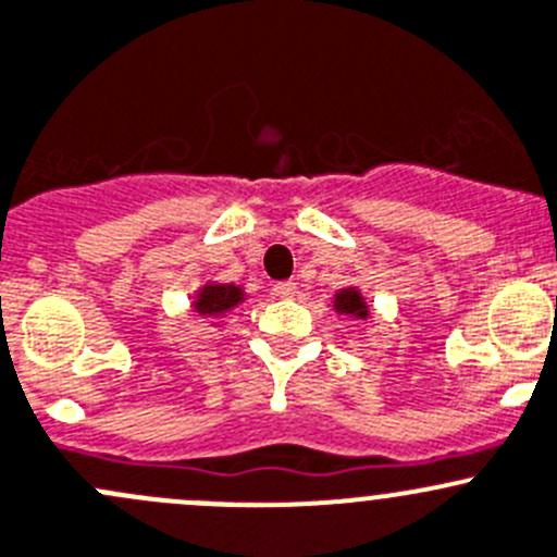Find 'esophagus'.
Here are the masks:
<instances>
[{"mask_svg": "<svg viewBox=\"0 0 557 557\" xmlns=\"http://www.w3.org/2000/svg\"><path fill=\"white\" fill-rule=\"evenodd\" d=\"M273 295L281 297V300H289V297L297 295V284L295 281H278V284H273Z\"/></svg>", "mask_w": 557, "mask_h": 557, "instance_id": "1", "label": "esophagus"}]
</instances>
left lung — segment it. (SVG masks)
Instances as JSON below:
<instances>
[{"mask_svg": "<svg viewBox=\"0 0 557 557\" xmlns=\"http://www.w3.org/2000/svg\"><path fill=\"white\" fill-rule=\"evenodd\" d=\"M335 308L341 313H348V317L364 319L367 317V306L362 302V295L357 289H343L341 295L335 297Z\"/></svg>", "mask_w": 557, "mask_h": 557, "instance_id": "8db88e82", "label": "left lung"}]
</instances>
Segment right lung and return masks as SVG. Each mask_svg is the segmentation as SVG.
I'll return each mask as SVG.
<instances>
[{
    "mask_svg": "<svg viewBox=\"0 0 557 557\" xmlns=\"http://www.w3.org/2000/svg\"><path fill=\"white\" fill-rule=\"evenodd\" d=\"M244 300V292L233 284H206L200 289L198 300H195V311L203 313V317H220L227 313L231 308H236Z\"/></svg>",
    "mask_w": 557,
    "mask_h": 557,
    "instance_id": "add662e5",
    "label": "right lung"
}]
</instances>
